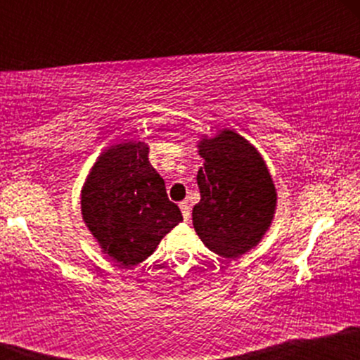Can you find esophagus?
I'll return each instance as SVG.
<instances>
[{"mask_svg": "<svg viewBox=\"0 0 360 360\" xmlns=\"http://www.w3.org/2000/svg\"><path fill=\"white\" fill-rule=\"evenodd\" d=\"M179 208H181V212H183V218L188 221L189 218H191V206H189L188 201H183V203L179 205Z\"/></svg>", "mask_w": 360, "mask_h": 360, "instance_id": "obj_1", "label": "esophagus"}]
</instances>
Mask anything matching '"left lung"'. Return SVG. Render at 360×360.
<instances>
[{
    "instance_id": "obj_1",
    "label": "left lung",
    "mask_w": 360,
    "mask_h": 360,
    "mask_svg": "<svg viewBox=\"0 0 360 360\" xmlns=\"http://www.w3.org/2000/svg\"><path fill=\"white\" fill-rule=\"evenodd\" d=\"M203 167L201 200L193 208L198 237L214 254L238 259L262 240L274 220L278 193L260 152L237 131L223 128L198 142Z\"/></svg>"
}]
</instances>
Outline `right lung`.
<instances>
[{
  "label": "right lung",
  "instance_id": "right-lung-1",
  "mask_svg": "<svg viewBox=\"0 0 360 360\" xmlns=\"http://www.w3.org/2000/svg\"><path fill=\"white\" fill-rule=\"evenodd\" d=\"M81 214L103 254L130 267L154 254L183 220L166 184L148 162L146 142L106 147L81 189Z\"/></svg>",
  "mask_w": 360,
  "mask_h": 360
}]
</instances>
